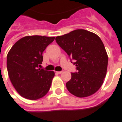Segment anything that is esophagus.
I'll use <instances>...</instances> for the list:
<instances>
[{
    "label": "esophagus",
    "mask_w": 122,
    "mask_h": 122,
    "mask_svg": "<svg viewBox=\"0 0 122 122\" xmlns=\"http://www.w3.org/2000/svg\"><path fill=\"white\" fill-rule=\"evenodd\" d=\"M62 72H63V71H56V73H57V74H61V73H62Z\"/></svg>",
    "instance_id": "esophagus-1"
}]
</instances>
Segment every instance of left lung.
I'll use <instances>...</instances> for the list:
<instances>
[{"instance_id": "obj_1", "label": "left lung", "mask_w": 122, "mask_h": 122, "mask_svg": "<svg viewBox=\"0 0 122 122\" xmlns=\"http://www.w3.org/2000/svg\"><path fill=\"white\" fill-rule=\"evenodd\" d=\"M55 41L76 67V71L71 73V79L66 83L67 90L80 98L98 91L106 75L108 61L101 39L91 31L76 30L56 37Z\"/></svg>"}]
</instances>
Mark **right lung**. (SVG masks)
<instances>
[{"label":"right lung","mask_w":122,"mask_h":122,"mask_svg":"<svg viewBox=\"0 0 122 122\" xmlns=\"http://www.w3.org/2000/svg\"><path fill=\"white\" fill-rule=\"evenodd\" d=\"M54 37L25 36L16 41L7 55V70L12 84L25 98L37 100L46 94L55 73L40 69L43 52Z\"/></svg>","instance_id":"1"}]
</instances>
